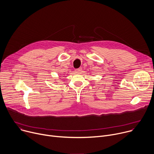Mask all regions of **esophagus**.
<instances>
[{"instance_id":"1","label":"esophagus","mask_w":154,"mask_h":154,"mask_svg":"<svg viewBox=\"0 0 154 154\" xmlns=\"http://www.w3.org/2000/svg\"><path fill=\"white\" fill-rule=\"evenodd\" d=\"M82 67H80V68H79V69H75V72L76 73H79V72H80L82 71Z\"/></svg>"}]
</instances>
